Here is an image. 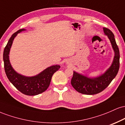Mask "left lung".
Listing matches in <instances>:
<instances>
[{
	"label": "left lung",
	"mask_w": 125,
	"mask_h": 125,
	"mask_svg": "<svg viewBox=\"0 0 125 125\" xmlns=\"http://www.w3.org/2000/svg\"><path fill=\"white\" fill-rule=\"evenodd\" d=\"M104 35H107L110 40L114 51L115 56L113 62L108 69L98 77H89L74 71L71 84L74 89L81 94H95L101 92L108 86L119 71L120 53L114 35L112 31L106 28H104Z\"/></svg>",
	"instance_id": "obj_1"
}]
</instances>
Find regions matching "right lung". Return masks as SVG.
I'll use <instances>...</instances> for the list:
<instances>
[{
    "label": "right lung",
    "instance_id": "right-lung-1",
    "mask_svg": "<svg viewBox=\"0 0 125 125\" xmlns=\"http://www.w3.org/2000/svg\"><path fill=\"white\" fill-rule=\"evenodd\" d=\"M25 31L19 30L13 33L9 40L3 52L4 67L9 81L18 90L26 95L35 96L42 94L49 86L52 77L54 72L60 69L59 65H53L44 69L34 76L28 77L18 73L13 69L9 61V52L14 39L19 33Z\"/></svg>",
    "mask_w": 125,
    "mask_h": 125
}]
</instances>
